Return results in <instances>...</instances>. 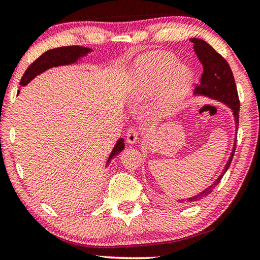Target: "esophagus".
I'll return each mask as SVG.
<instances>
[{"mask_svg": "<svg viewBox=\"0 0 260 260\" xmlns=\"http://www.w3.org/2000/svg\"><path fill=\"white\" fill-rule=\"evenodd\" d=\"M126 138H127V142L133 144L136 142V140H138V132L134 128V127H129L128 129H127V133H126Z\"/></svg>", "mask_w": 260, "mask_h": 260, "instance_id": "1", "label": "esophagus"}]
</instances>
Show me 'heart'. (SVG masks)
Instances as JSON below:
<instances>
[{"mask_svg":"<svg viewBox=\"0 0 260 260\" xmlns=\"http://www.w3.org/2000/svg\"><path fill=\"white\" fill-rule=\"evenodd\" d=\"M190 82V70L173 55L151 52L138 60L132 90L135 100H143L162 88V107L171 111L186 98Z\"/></svg>","mask_w":260,"mask_h":260,"instance_id":"1","label":"heart"}]
</instances>
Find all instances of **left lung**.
<instances>
[{"label": "left lung", "instance_id": "8db88e82", "mask_svg": "<svg viewBox=\"0 0 260 260\" xmlns=\"http://www.w3.org/2000/svg\"><path fill=\"white\" fill-rule=\"evenodd\" d=\"M190 41L193 43V50L197 54V57L203 65V73H202L201 83L197 85L195 88V93L201 95H206L209 98H213L218 101H221L230 107L233 112H234L235 122L239 125V111H240V100L239 94H237L234 76L230 68V64L227 60L215 51L209 43L201 40V39H190ZM237 129V128H236ZM236 149V140L234 142V148L231 153L230 159H228L225 170L222 174L215 180L209 188L200 192L199 195L190 197L188 201L196 202L203 197H206L213 191L214 187L220 182V180L223 177L226 171L230 167L233 156L235 153Z\"/></svg>", "mask_w": 260, "mask_h": 260}]
</instances>
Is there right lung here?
I'll list each match as a JSON object with an SVG mask.
<instances>
[{
	"instance_id": "right-lung-1",
	"label": "right lung",
	"mask_w": 260,
	"mask_h": 260,
	"mask_svg": "<svg viewBox=\"0 0 260 260\" xmlns=\"http://www.w3.org/2000/svg\"><path fill=\"white\" fill-rule=\"evenodd\" d=\"M90 51L89 48L80 47V46H68L59 47L56 49H51L42 54L38 59H35L32 64L26 70L23 77L20 79V86H26L27 83L34 79L38 74L42 73L46 70L52 67H59V65H68L76 63L78 58L87 55ZM125 148L124 139H119L116 146H114L112 152L110 153L108 161L112 159L114 156L121 152Z\"/></svg>"
}]
</instances>
